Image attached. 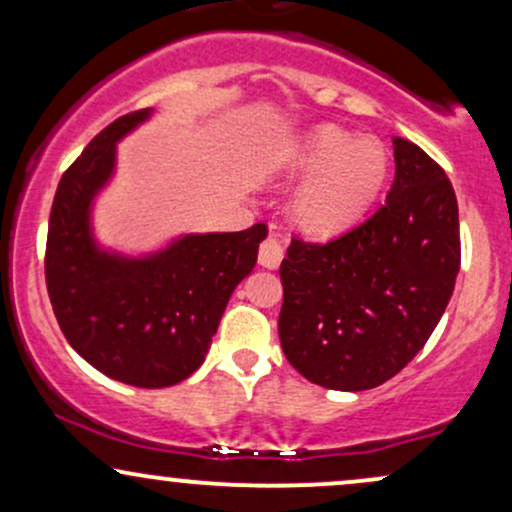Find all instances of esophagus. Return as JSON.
Here are the masks:
<instances>
[{"label":"esophagus","mask_w":512,"mask_h":512,"mask_svg":"<svg viewBox=\"0 0 512 512\" xmlns=\"http://www.w3.org/2000/svg\"><path fill=\"white\" fill-rule=\"evenodd\" d=\"M284 260V248L274 236H267L260 245V264L267 269H276Z\"/></svg>","instance_id":"esophagus-1"}]
</instances>
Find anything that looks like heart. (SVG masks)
I'll use <instances>...</instances> for the list:
<instances>
[{
    "mask_svg": "<svg viewBox=\"0 0 512 512\" xmlns=\"http://www.w3.org/2000/svg\"><path fill=\"white\" fill-rule=\"evenodd\" d=\"M293 173H310L291 199V219L313 236H334L366 211L383 187L387 154L375 139L320 127L303 139Z\"/></svg>",
    "mask_w": 512,
    "mask_h": 512,
    "instance_id": "b5f03b06",
    "label": "heart"
}]
</instances>
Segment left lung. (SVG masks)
I'll return each mask as SVG.
<instances>
[{"label": "left lung", "instance_id": "1", "mask_svg": "<svg viewBox=\"0 0 512 512\" xmlns=\"http://www.w3.org/2000/svg\"><path fill=\"white\" fill-rule=\"evenodd\" d=\"M460 272V216L445 170L395 137L383 207L330 243L291 240L281 262L279 339L310 383L383 385L424 349Z\"/></svg>", "mask_w": 512, "mask_h": 512}]
</instances>
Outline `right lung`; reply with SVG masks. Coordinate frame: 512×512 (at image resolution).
Wrapping results in <instances>:
<instances>
[{
    "label": "right lung",
    "instance_id": "add662e5",
    "mask_svg": "<svg viewBox=\"0 0 512 512\" xmlns=\"http://www.w3.org/2000/svg\"><path fill=\"white\" fill-rule=\"evenodd\" d=\"M149 115L117 117L64 170L50 211L45 281L76 354L125 385L168 387L202 366L228 298L255 267L267 226L192 233L149 257L98 248L93 197L113 178L115 144Z\"/></svg>",
    "mask_w": 512,
    "mask_h": 512
}]
</instances>
